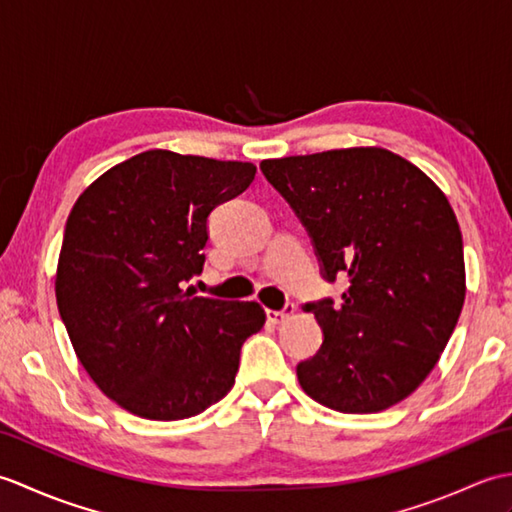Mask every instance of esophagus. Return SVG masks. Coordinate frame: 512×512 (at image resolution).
<instances>
[{
	"label": "esophagus",
	"instance_id": "1",
	"mask_svg": "<svg viewBox=\"0 0 512 512\" xmlns=\"http://www.w3.org/2000/svg\"><path fill=\"white\" fill-rule=\"evenodd\" d=\"M295 310H297L295 303L288 301L281 310H266V317H268L270 323H281V321H286L288 317H292V314H295Z\"/></svg>",
	"mask_w": 512,
	"mask_h": 512
}]
</instances>
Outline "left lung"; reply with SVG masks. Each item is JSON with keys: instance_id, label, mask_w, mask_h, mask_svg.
<instances>
[{"instance_id": "1", "label": "left lung", "mask_w": 512, "mask_h": 512, "mask_svg": "<svg viewBox=\"0 0 512 512\" xmlns=\"http://www.w3.org/2000/svg\"><path fill=\"white\" fill-rule=\"evenodd\" d=\"M312 239L341 301L306 303L323 343L297 365L303 391L343 413L383 411L436 367L464 306L460 224L436 184L380 147L262 160Z\"/></svg>"}]
</instances>
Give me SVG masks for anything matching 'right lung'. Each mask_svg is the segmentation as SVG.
<instances>
[{
	"mask_svg": "<svg viewBox=\"0 0 512 512\" xmlns=\"http://www.w3.org/2000/svg\"><path fill=\"white\" fill-rule=\"evenodd\" d=\"M250 162L143 151L94 180L65 222L57 306L105 396L149 420L198 416L235 383L262 330L255 301L198 297L209 215L255 180Z\"/></svg>",
	"mask_w": 512,
	"mask_h": 512,
	"instance_id": "1",
	"label": "right lung"
}]
</instances>
